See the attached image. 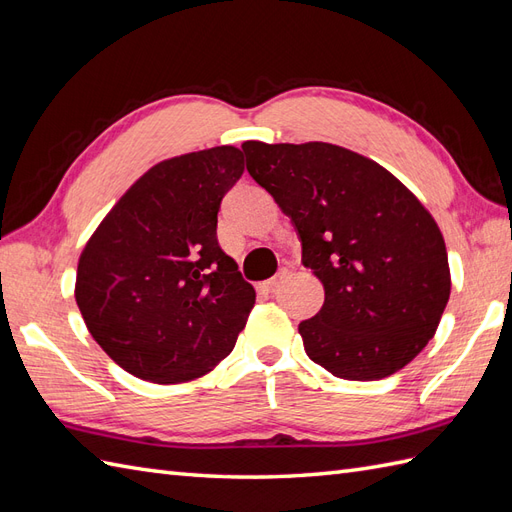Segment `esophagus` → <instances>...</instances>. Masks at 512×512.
<instances>
[{"mask_svg": "<svg viewBox=\"0 0 512 512\" xmlns=\"http://www.w3.org/2000/svg\"><path fill=\"white\" fill-rule=\"evenodd\" d=\"M281 283H283V274H279V277H272V279H268V281H264V283H259V292H264V294L279 292Z\"/></svg>", "mask_w": 512, "mask_h": 512, "instance_id": "34e87169", "label": "esophagus"}]
</instances>
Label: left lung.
<instances>
[{
	"mask_svg": "<svg viewBox=\"0 0 512 512\" xmlns=\"http://www.w3.org/2000/svg\"><path fill=\"white\" fill-rule=\"evenodd\" d=\"M242 151L324 285L322 309L298 324L309 359L346 381L402 370L435 335L450 298L435 218L389 170L337 144L246 140Z\"/></svg>",
	"mask_w": 512,
	"mask_h": 512,
	"instance_id": "obj_1",
	"label": "left lung"
}]
</instances>
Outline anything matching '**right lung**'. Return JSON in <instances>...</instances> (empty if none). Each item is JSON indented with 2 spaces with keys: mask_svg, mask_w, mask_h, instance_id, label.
Wrapping results in <instances>:
<instances>
[{
  "mask_svg": "<svg viewBox=\"0 0 512 512\" xmlns=\"http://www.w3.org/2000/svg\"><path fill=\"white\" fill-rule=\"evenodd\" d=\"M244 173L235 147L149 168L84 246L75 300L95 342L129 374L194 381L225 359L255 290L216 238L220 201Z\"/></svg>",
  "mask_w": 512,
  "mask_h": 512,
  "instance_id": "1",
  "label": "right lung"
}]
</instances>
